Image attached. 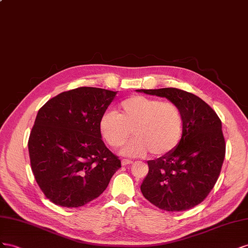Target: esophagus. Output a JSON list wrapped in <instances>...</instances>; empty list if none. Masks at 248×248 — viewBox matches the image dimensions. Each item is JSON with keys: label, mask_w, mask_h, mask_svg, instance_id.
Wrapping results in <instances>:
<instances>
[{"label": "esophagus", "mask_w": 248, "mask_h": 248, "mask_svg": "<svg viewBox=\"0 0 248 248\" xmlns=\"http://www.w3.org/2000/svg\"><path fill=\"white\" fill-rule=\"evenodd\" d=\"M132 163H133V161H131V160H128V159H123V160H122V165H123V166L130 165V164H132Z\"/></svg>", "instance_id": "34e87169"}]
</instances>
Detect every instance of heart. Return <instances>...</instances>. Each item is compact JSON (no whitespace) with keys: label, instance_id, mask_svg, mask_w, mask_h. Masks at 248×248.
<instances>
[{"label":"heart","instance_id":"b5f03b06","mask_svg":"<svg viewBox=\"0 0 248 248\" xmlns=\"http://www.w3.org/2000/svg\"><path fill=\"white\" fill-rule=\"evenodd\" d=\"M100 131L113 148L122 146L133 132L134 137L123 150L128 157H143L170 153L178 146L184 133V115L170 101L134 95L120 103L118 111L108 110L100 120Z\"/></svg>","mask_w":248,"mask_h":248}]
</instances>
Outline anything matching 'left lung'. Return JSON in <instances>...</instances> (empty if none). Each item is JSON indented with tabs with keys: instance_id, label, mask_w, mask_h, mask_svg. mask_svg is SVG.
<instances>
[{
	"instance_id": "1",
	"label": "left lung",
	"mask_w": 248,
	"mask_h": 248,
	"mask_svg": "<svg viewBox=\"0 0 248 248\" xmlns=\"http://www.w3.org/2000/svg\"><path fill=\"white\" fill-rule=\"evenodd\" d=\"M166 97L181 108L184 133L173 151L147 161L141 184L145 199L168 212L186 211L201 203L213 189L221 170L225 141L221 120L202 98L178 88L138 89Z\"/></svg>"
}]
</instances>
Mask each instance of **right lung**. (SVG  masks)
<instances>
[{"label": "right lung", "mask_w": 248, "mask_h": 248, "mask_svg": "<svg viewBox=\"0 0 248 248\" xmlns=\"http://www.w3.org/2000/svg\"><path fill=\"white\" fill-rule=\"evenodd\" d=\"M116 93L79 87L39 109L28 147L35 180L55 204L79 208L95 200L122 167L100 131V120Z\"/></svg>", "instance_id": "add662e5"}]
</instances>
